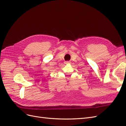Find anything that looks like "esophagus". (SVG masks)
<instances>
[{"mask_svg": "<svg viewBox=\"0 0 126 126\" xmlns=\"http://www.w3.org/2000/svg\"><path fill=\"white\" fill-rule=\"evenodd\" d=\"M70 63V62H69V61H66V62H64V63Z\"/></svg>", "mask_w": 126, "mask_h": 126, "instance_id": "esophagus-1", "label": "esophagus"}]
</instances>
